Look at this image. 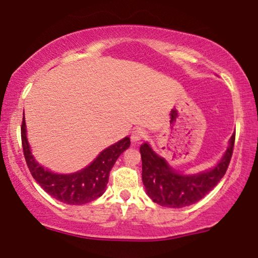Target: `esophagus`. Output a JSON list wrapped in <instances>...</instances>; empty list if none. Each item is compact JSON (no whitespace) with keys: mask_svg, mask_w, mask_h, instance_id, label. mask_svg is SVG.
<instances>
[{"mask_svg":"<svg viewBox=\"0 0 258 258\" xmlns=\"http://www.w3.org/2000/svg\"><path fill=\"white\" fill-rule=\"evenodd\" d=\"M146 136H147L146 130L142 129V128H136L133 130V133H132V140L134 142H139V141L144 140Z\"/></svg>","mask_w":258,"mask_h":258,"instance_id":"34e87169","label":"esophagus"}]
</instances>
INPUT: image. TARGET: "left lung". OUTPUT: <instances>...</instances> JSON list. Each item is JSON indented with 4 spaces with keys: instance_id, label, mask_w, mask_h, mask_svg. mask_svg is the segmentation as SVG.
<instances>
[{
    "instance_id": "left-lung-1",
    "label": "left lung",
    "mask_w": 258,
    "mask_h": 258,
    "mask_svg": "<svg viewBox=\"0 0 258 258\" xmlns=\"http://www.w3.org/2000/svg\"><path fill=\"white\" fill-rule=\"evenodd\" d=\"M235 134L231 136L228 147L214 168L196 174L175 170L168 160L153 151L148 142L140 146L142 159V182L147 196L160 207L183 208L195 204L220 182L228 168L234 146Z\"/></svg>"
}]
</instances>
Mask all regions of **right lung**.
Listing matches in <instances>:
<instances>
[{
    "label": "right lung",
    "mask_w": 258,
    "mask_h": 258,
    "mask_svg": "<svg viewBox=\"0 0 258 258\" xmlns=\"http://www.w3.org/2000/svg\"><path fill=\"white\" fill-rule=\"evenodd\" d=\"M21 142L26 164L36 182L56 201L70 205L87 204L104 195L112 166L118 157L130 146L129 136H125L102 150L86 168L70 174H57L39 164L32 156L27 140L25 117H23L21 124Z\"/></svg>",
    "instance_id": "1"
}]
</instances>
